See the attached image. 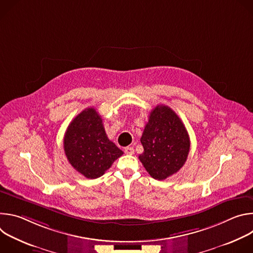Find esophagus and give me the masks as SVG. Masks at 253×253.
Returning a JSON list of instances; mask_svg holds the SVG:
<instances>
[{
  "label": "esophagus",
  "instance_id": "esophagus-1",
  "mask_svg": "<svg viewBox=\"0 0 253 253\" xmlns=\"http://www.w3.org/2000/svg\"><path fill=\"white\" fill-rule=\"evenodd\" d=\"M124 152L126 153V154H129V155H132V154H134V149H133V147H126L125 149H124Z\"/></svg>",
  "mask_w": 253,
  "mask_h": 253
}]
</instances>
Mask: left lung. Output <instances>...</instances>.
Here are the masks:
<instances>
[{"instance_id": "8db88e82", "label": "left lung", "mask_w": 253, "mask_h": 253, "mask_svg": "<svg viewBox=\"0 0 253 253\" xmlns=\"http://www.w3.org/2000/svg\"><path fill=\"white\" fill-rule=\"evenodd\" d=\"M144 151L139 160L151 177L164 180L186 162L190 139L178 115L165 105L151 111L140 139Z\"/></svg>"}]
</instances>
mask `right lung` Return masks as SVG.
Instances as JSON below:
<instances>
[{
    "label": "right lung",
    "mask_w": 253,
    "mask_h": 253,
    "mask_svg": "<svg viewBox=\"0 0 253 253\" xmlns=\"http://www.w3.org/2000/svg\"><path fill=\"white\" fill-rule=\"evenodd\" d=\"M64 151L75 170L88 179L102 176L123 151L108 139L102 118L94 108H87L69 124Z\"/></svg>",
    "instance_id": "obj_1"
}]
</instances>
